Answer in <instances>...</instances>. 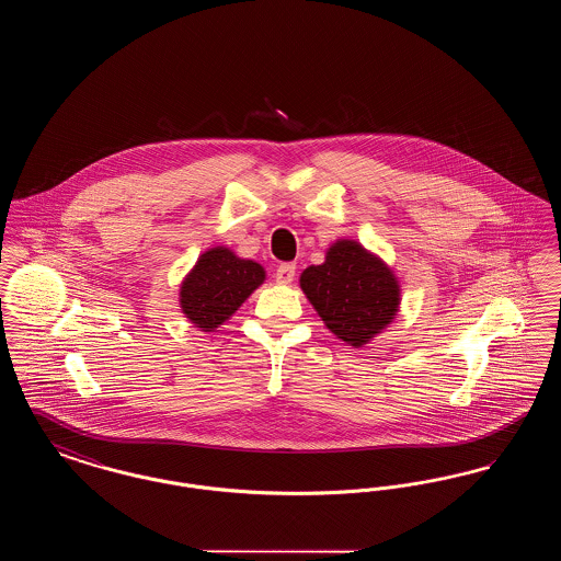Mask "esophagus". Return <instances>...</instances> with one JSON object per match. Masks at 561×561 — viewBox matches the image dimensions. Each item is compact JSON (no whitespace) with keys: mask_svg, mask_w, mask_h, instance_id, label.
I'll list each match as a JSON object with an SVG mask.
<instances>
[{"mask_svg":"<svg viewBox=\"0 0 561 561\" xmlns=\"http://www.w3.org/2000/svg\"><path fill=\"white\" fill-rule=\"evenodd\" d=\"M294 275H296V265L294 263H282L275 271V282L282 286L293 284Z\"/></svg>","mask_w":561,"mask_h":561,"instance_id":"obj_1","label":"esophagus"}]
</instances>
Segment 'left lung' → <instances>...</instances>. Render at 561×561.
I'll use <instances>...</instances> for the list:
<instances>
[{
	"label": "left lung",
	"instance_id": "obj_1",
	"mask_svg": "<svg viewBox=\"0 0 561 561\" xmlns=\"http://www.w3.org/2000/svg\"><path fill=\"white\" fill-rule=\"evenodd\" d=\"M298 282L325 328L351 347L368 345L400 313L396 271L359 241H334L325 261L305 268Z\"/></svg>",
	"mask_w": 561,
	"mask_h": 561
}]
</instances>
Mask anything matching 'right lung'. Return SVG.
Here are the masks:
<instances>
[{"mask_svg":"<svg viewBox=\"0 0 561 561\" xmlns=\"http://www.w3.org/2000/svg\"><path fill=\"white\" fill-rule=\"evenodd\" d=\"M267 279V271L241 259L227 245H214L199 254L179 288V305L195 328L214 332Z\"/></svg>","mask_w":561,"mask_h":561,"instance_id":"1","label":"right lung"}]
</instances>
